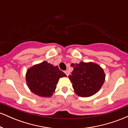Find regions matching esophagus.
<instances>
[{
	"mask_svg": "<svg viewBox=\"0 0 128 128\" xmlns=\"http://www.w3.org/2000/svg\"><path fill=\"white\" fill-rule=\"evenodd\" d=\"M64 73H65V74L67 75V76H68L69 75V72L68 71V70H66V71H64Z\"/></svg>",
	"mask_w": 128,
	"mask_h": 128,
	"instance_id": "obj_1",
	"label": "esophagus"
}]
</instances>
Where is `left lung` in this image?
<instances>
[{
  "instance_id": "1",
  "label": "left lung",
  "mask_w": 128,
  "mask_h": 128,
  "mask_svg": "<svg viewBox=\"0 0 128 128\" xmlns=\"http://www.w3.org/2000/svg\"><path fill=\"white\" fill-rule=\"evenodd\" d=\"M71 66L73 70L68 78L78 96L90 97L100 89L105 79V73L100 66L92 62L73 63Z\"/></svg>"
}]
</instances>
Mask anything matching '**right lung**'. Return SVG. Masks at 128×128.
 <instances>
[{
    "label": "right lung",
    "mask_w": 128,
    "mask_h": 128,
    "mask_svg": "<svg viewBox=\"0 0 128 128\" xmlns=\"http://www.w3.org/2000/svg\"><path fill=\"white\" fill-rule=\"evenodd\" d=\"M66 76L58 66L43 61L28 70L26 80L33 93L39 96L49 98L55 92L59 79Z\"/></svg>",
    "instance_id": "add662e5"
}]
</instances>
